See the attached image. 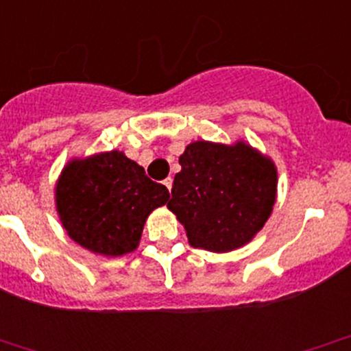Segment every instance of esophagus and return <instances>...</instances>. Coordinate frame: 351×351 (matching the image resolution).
<instances>
[{"instance_id": "esophagus-1", "label": "esophagus", "mask_w": 351, "mask_h": 351, "mask_svg": "<svg viewBox=\"0 0 351 351\" xmlns=\"http://www.w3.org/2000/svg\"><path fill=\"white\" fill-rule=\"evenodd\" d=\"M162 183H165L166 189H168L169 192H171V186H173V178H171V176H168V178H166L165 182H162Z\"/></svg>"}]
</instances>
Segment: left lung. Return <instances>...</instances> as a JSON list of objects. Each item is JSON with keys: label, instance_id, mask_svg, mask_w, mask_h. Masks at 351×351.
Masks as SVG:
<instances>
[{"label": "left lung", "instance_id": "1", "mask_svg": "<svg viewBox=\"0 0 351 351\" xmlns=\"http://www.w3.org/2000/svg\"><path fill=\"white\" fill-rule=\"evenodd\" d=\"M168 208L189 243L215 253L241 247L268 221L277 198V168L246 143L197 141L180 156Z\"/></svg>", "mask_w": 351, "mask_h": 351}]
</instances>
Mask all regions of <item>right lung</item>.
I'll return each mask as SVG.
<instances>
[{
    "instance_id": "obj_1",
    "label": "right lung",
    "mask_w": 351,
    "mask_h": 351,
    "mask_svg": "<svg viewBox=\"0 0 351 351\" xmlns=\"http://www.w3.org/2000/svg\"><path fill=\"white\" fill-rule=\"evenodd\" d=\"M168 198L165 185L120 151L73 159L56 185V208L69 238L105 256L136 250L147 215Z\"/></svg>"
}]
</instances>
